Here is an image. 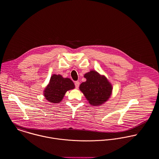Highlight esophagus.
<instances>
[{"label": "esophagus", "mask_w": 159, "mask_h": 159, "mask_svg": "<svg viewBox=\"0 0 159 159\" xmlns=\"http://www.w3.org/2000/svg\"><path fill=\"white\" fill-rule=\"evenodd\" d=\"M79 85H80V82H79V81L75 82V88H76V89H78V88H79Z\"/></svg>", "instance_id": "34e87169"}]
</instances>
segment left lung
Segmentation results:
<instances>
[{
	"instance_id": "obj_1",
	"label": "left lung",
	"mask_w": 159,
	"mask_h": 159,
	"mask_svg": "<svg viewBox=\"0 0 159 159\" xmlns=\"http://www.w3.org/2000/svg\"><path fill=\"white\" fill-rule=\"evenodd\" d=\"M87 79L82 82L80 90L92 106H101L106 102L112 94V87L107 78L95 70H90L84 75Z\"/></svg>"
}]
</instances>
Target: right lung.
<instances>
[{
	"label": "right lung",
	"mask_w": 159,
	"mask_h": 159,
	"mask_svg": "<svg viewBox=\"0 0 159 159\" xmlns=\"http://www.w3.org/2000/svg\"><path fill=\"white\" fill-rule=\"evenodd\" d=\"M74 88V84L70 79L63 78L61 75L53 74L45 89L43 95L50 102L59 103L63 99L66 92Z\"/></svg>",
	"instance_id": "1"
}]
</instances>
